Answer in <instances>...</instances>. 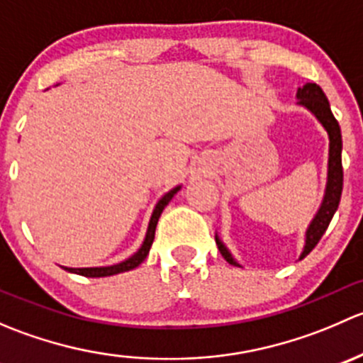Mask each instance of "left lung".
Wrapping results in <instances>:
<instances>
[{
	"mask_svg": "<svg viewBox=\"0 0 363 363\" xmlns=\"http://www.w3.org/2000/svg\"><path fill=\"white\" fill-rule=\"evenodd\" d=\"M296 98L298 104L309 108L311 112L316 116V119L323 124V128L328 133V140H330V149H328V177H327V189H325L323 202H321L320 211L316 212L314 219L311 221L309 228L306 232V246H303L300 259L306 258L311 251L316 247L323 233L327 232L328 225H330L332 218H334L335 211H337L340 202V193H342V160H340V152H342V137H340V128L337 119L330 111V104H328L327 96H325L323 89L318 84L309 82L303 87L296 91ZM216 244L218 250L223 255V258L232 265L240 267L239 263L233 259L232 252L226 250L225 244L219 240L216 235Z\"/></svg>",
	"mask_w": 363,
	"mask_h": 363,
	"instance_id": "obj_1",
	"label": "left lung"
}]
</instances>
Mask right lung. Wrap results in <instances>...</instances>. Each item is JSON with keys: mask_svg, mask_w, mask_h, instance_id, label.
Here are the masks:
<instances>
[{"mask_svg": "<svg viewBox=\"0 0 363 363\" xmlns=\"http://www.w3.org/2000/svg\"><path fill=\"white\" fill-rule=\"evenodd\" d=\"M179 189H181V186L170 189V191H168L167 195L156 203L155 211H152V216H151V221H149V228H147V233H145L144 244H142L140 250L135 252L133 256H130V258L124 259V262L117 263V265H111V267H89V269H68V267H63V269L68 270V272L79 274V276H86V277H107V276H113V274L126 272V270H133L135 267L140 265V263L145 259V256L149 255V250H151L152 246V240H155L156 225H158L161 212H163V208L167 207L168 202L174 199V195L179 191Z\"/></svg>", "mask_w": 363, "mask_h": 363, "instance_id": "right-lung-1", "label": "right lung"}]
</instances>
